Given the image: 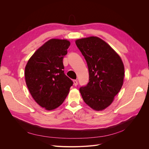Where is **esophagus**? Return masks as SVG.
<instances>
[{
	"mask_svg": "<svg viewBox=\"0 0 149 149\" xmlns=\"http://www.w3.org/2000/svg\"><path fill=\"white\" fill-rule=\"evenodd\" d=\"M73 83H74V85L75 86H76L78 85V81L77 80H73Z\"/></svg>",
	"mask_w": 149,
	"mask_h": 149,
	"instance_id": "34e87169",
	"label": "esophagus"
}]
</instances>
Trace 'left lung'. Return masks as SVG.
Returning <instances> with one entry per match:
<instances>
[{"label": "left lung", "instance_id": "left-lung-1", "mask_svg": "<svg viewBox=\"0 0 149 149\" xmlns=\"http://www.w3.org/2000/svg\"><path fill=\"white\" fill-rule=\"evenodd\" d=\"M86 61L89 83L79 88L85 103L96 111L109 106L123 86L124 66L120 57L97 37L76 40Z\"/></svg>", "mask_w": 149, "mask_h": 149}]
</instances>
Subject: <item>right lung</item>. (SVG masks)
I'll list each match as a JSON object with an SVG mask.
<instances>
[{"mask_svg":"<svg viewBox=\"0 0 149 149\" xmlns=\"http://www.w3.org/2000/svg\"><path fill=\"white\" fill-rule=\"evenodd\" d=\"M70 45L66 40H49L34 53L25 66V81L31 95L47 110L59 107L73 84L65 74L63 63Z\"/></svg>","mask_w":149,"mask_h":149,"instance_id":"obj_1","label":"right lung"}]
</instances>
